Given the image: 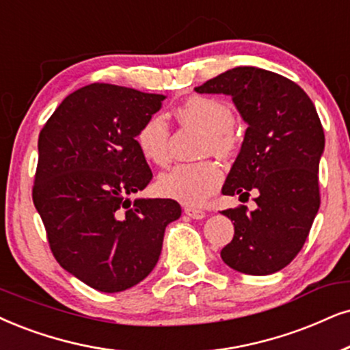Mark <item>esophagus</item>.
Listing matches in <instances>:
<instances>
[{
    "label": "esophagus",
    "mask_w": 350,
    "mask_h": 350,
    "mask_svg": "<svg viewBox=\"0 0 350 350\" xmlns=\"http://www.w3.org/2000/svg\"><path fill=\"white\" fill-rule=\"evenodd\" d=\"M184 213L187 215L189 218H192V219L205 218V211L200 210V208H196V206H185L184 208Z\"/></svg>",
    "instance_id": "obj_1"
}]
</instances>
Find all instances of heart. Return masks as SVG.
Wrapping results in <instances>:
<instances>
[{"mask_svg": "<svg viewBox=\"0 0 350 350\" xmlns=\"http://www.w3.org/2000/svg\"><path fill=\"white\" fill-rule=\"evenodd\" d=\"M183 126H193L205 132L202 153L229 157L237 147L232 126L236 114L226 101L206 95H192L174 109ZM135 144L145 160L166 166L171 160L170 126L161 116H150L135 134ZM223 183V170L213 160L180 163L160 176L157 189L161 196L174 198L184 205H202Z\"/></svg>", "mask_w": 350, "mask_h": 350, "instance_id": "b5f03b06", "label": "heart"}]
</instances>
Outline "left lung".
Masks as SVG:
<instances>
[{"mask_svg":"<svg viewBox=\"0 0 350 350\" xmlns=\"http://www.w3.org/2000/svg\"><path fill=\"white\" fill-rule=\"evenodd\" d=\"M196 92L231 95L249 124L223 193L255 192L256 210L239 205L221 211L234 221L221 258L252 276L280 271L304 247L320 208L325 134L315 106L295 82L252 66L229 69Z\"/></svg>","mask_w":350,"mask_h":350,"instance_id":"left-lung-1","label":"left lung"}]
</instances>
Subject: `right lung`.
Segmentation results:
<instances>
[{
	"instance_id": "obj_1",
	"label": "right lung",
	"mask_w": 350,
	"mask_h": 350,
	"mask_svg": "<svg viewBox=\"0 0 350 350\" xmlns=\"http://www.w3.org/2000/svg\"><path fill=\"white\" fill-rule=\"evenodd\" d=\"M165 95L90 83L66 96L38 135L33 205L56 262L101 293L152 273L165 229L180 216L171 198H137L152 171L135 134Z\"/></svg>"
}]
</instances>
